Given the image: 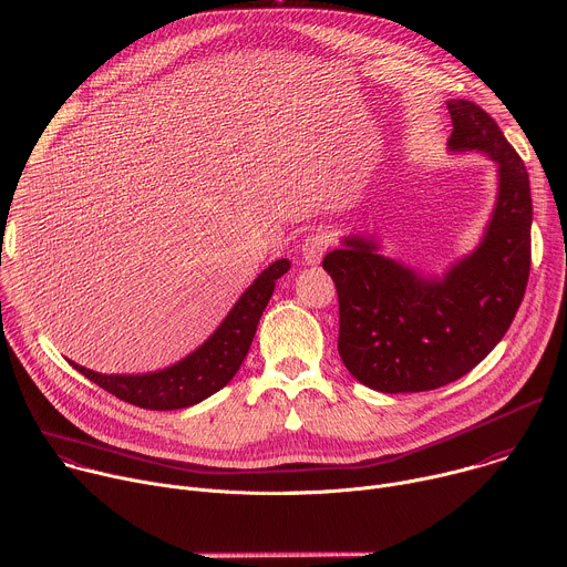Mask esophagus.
Segmentation results:
<instances>
[{
    "label": "esophagus",
    "instance_id": "34e87169",
    "mask_svg": "<svg viewBox=\"0 0 567 567\" xmlns=\"http://www.w3.org/2000/svg\"><path fill=\"white\" fill-rule=\"evenodd\" d=\"M328 246H330V237H328L326 233L317 230V233H312L310 237L303 239V244H301V255H303V259H306L308 264H319L321 257L326 255Z\"/></svg>",
    "mask_w": 567,
    "mask_h": 567
}]
</instances>
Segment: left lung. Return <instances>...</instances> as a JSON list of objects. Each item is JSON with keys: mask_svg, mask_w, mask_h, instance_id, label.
Wrapping results in <instances>:
<instances>
[{"mask_svg": "<svg viewBox=\"0 0 567 567\" xmlns=\"http://www.w3.org/2000/svg\"><path fill=\"white\" fill-rule=\"evenodd\" d=\"M451 152L498 165V198L481 246L444 277H422L362 237L323 257L339 299L337 351L364 386L417 393L481 364L514 321L532 261V194L525 163L472 100H449Z\"/></svg>", "mask_w": 567, "mask_h": 567, "instance_id": "1", "label": "left lung"}]
</instances>
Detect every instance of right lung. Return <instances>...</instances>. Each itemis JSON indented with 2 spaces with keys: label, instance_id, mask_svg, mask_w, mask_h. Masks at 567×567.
<instances>
[{
  "label": "right lung",
  "instance_id": "1",
  "mask_svg": "<svg viewBox=\"0 0 567 567\" xmlns=\"http://www.w3.org/2000/svg\"><path fill=\"white\" fill-rule=\"evenodd\" d=\"M288 268V259L270 264L205 342L169 369L145 375H102L75 362H71V367L100 389L141 409L174 411L192 406L220 391L235 378L250 351L259 319L275 292V284Z\"/></svg>",
  "mask_w": 567,
  "mask_h": 567
}]
</instances>
